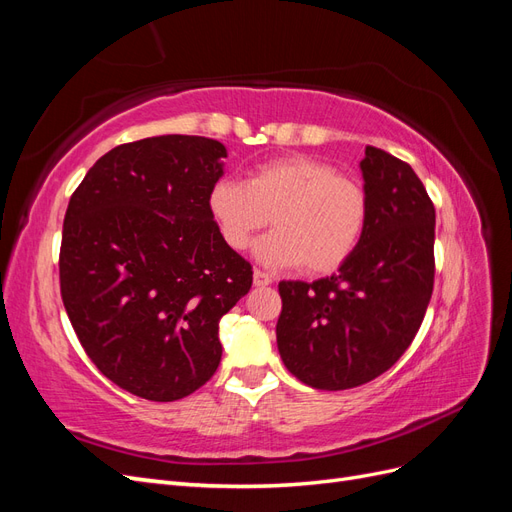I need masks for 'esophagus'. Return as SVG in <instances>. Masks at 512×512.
I'll list each match as a JSON object with an SVG mask.
<instances>
[{
	"label": "esophagus",
	"mask_w": 512,
	"mask_h": 512,
	"mask_svg": "<svg viewBox=\"0 0 512 512\" xmlns=\"http://www.w3.org/2000/svg\"><path fill=\"white\" fill-rule=\"evenodd\" d=\"M271 282H273V277H271L269 273L260 271V269H256V271H254V286H258V288H265V286H269Z\"/></svg>",
	"instance_id": "obj_1"
}]
</instances>
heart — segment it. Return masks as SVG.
<instances>
[{"label": "heart", "instance_id": "obj_1", "mask_svg": "<svg viewBox=\"0 0 512 512\" xmlns=\"http://www.w3.org/2000/svg\"><path fill=\"white\" fill-rule=\"evenodd\" d=\"M209 213L232 250H245L269 222L254 256L269 267L305 265L331 273L354 254L367 222V196L354 179L312 156H286L254 168L247 181H218Z\"/></svg>", "mask_w": 512, "mask_h": 512}]
</instances>
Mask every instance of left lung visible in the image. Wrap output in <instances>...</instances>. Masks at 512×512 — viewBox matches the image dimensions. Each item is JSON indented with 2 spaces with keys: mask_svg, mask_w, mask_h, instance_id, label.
Here are the masks:
<instances>
[{
  "mask_svg": "<svg viewBox=\"0 0 512 512\" xmlns=\"http://www.w3.org/2000/svg\"><path fill=\"white\" fill-rule=\"evenodd\" d=\"M367 222L331 277L282 282L277 350L292 376L322 391L378 378L408 350L433 290L436 209L410 164L365 147Z\"/></svg>",
  "mask_w": 512,
  "mask_h": 512,
  "instance_id": "left-lung-1",
  "label": "left lung"
}]
</instances>
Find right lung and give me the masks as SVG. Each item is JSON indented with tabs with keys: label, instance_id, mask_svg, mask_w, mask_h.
I'll list each match as a JSON object with an SVG mask.
<instances>
[{
	"label": "right lung",
	"instance_id": "right-lung-1",
	"mask_svg": "<svg viewBox=\"0 0 512 512\" xmlns=\"http://www.w3.org/2000/svg\"><path fill=\"white\" fill-rule=\"evenodd\" d=\"M226 156L205 136L143 138L104 153L70 198L61 299L89 359L136 397L200 389L222 359V316L252 288L207 205Z\"/></svg>",
	"mask_w": 512,
	"mask_h": 512
}]
</instances>
